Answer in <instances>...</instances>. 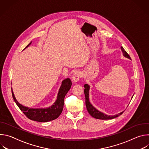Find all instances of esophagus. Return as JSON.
Segmentation results:
<instances>
[{
  "label": "esophagus",
  "instance_id": "obj_1",
  "mask_svg": "<svg viewBox=\"0 0 149 149\" xmlns=\"http://www.w3.org/2000/svg\"><path fill=\"white\" fill-rule=\"evenodd\" d=\"M81 77V74L79 71H76L72 75V81L73 82L75 83L77 81H78L79 80V79Z\"/></svg>",
  "mask_w": 149,
  "mask_h": 149
}]
</instances>
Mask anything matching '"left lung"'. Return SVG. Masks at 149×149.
<instances>
[{"instance_id":"obj_1","label":"left lung","mask_w":149,"mask_h":149,"mask_svg":"<svg viewBox=\"0 0 149 149\" xmlns=\"http://www.w3.org/2000/svg\"><path fill=\"white\" fill-rule=\"evenodd\" d=\"M121 51L123 52V55L127 58L131 59L129 55L127 54V52L124 50V49L122 47H121ZM84 87V94H85V97H86V107H87L88 112L92 117H93L95 118L100 119V120H110V119H113L116 117H117L123 113V112H121V113H120L117 115H115V116H108V115H106V114L99 111L98 110H97L91 105V104L90 103V102L89 101L90 86L88 84H85Z\"/></svg>"}]
</instances>
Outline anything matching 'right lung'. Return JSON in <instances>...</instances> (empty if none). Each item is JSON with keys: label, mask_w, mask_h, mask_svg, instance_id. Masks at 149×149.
Returning a JSON list of instances; mask_svg holds the SVG:
<instances>
[{"label": "right lung", "mask_w": 149, "mask_h": 149, "mask_svg": "<svg viewBox=\"0 0 149 149\" xmlns=\"http://www.w3.org/2000/svg\"><path fill=\"white\" fill-rule=\"evenodd\" d=\"M31 44V42L26 47V48H27ZM72 82L70 78H67L63 80L59 88L56 101L51 107L47 109H33L24 107L17 101L12 90V93L13 98L18 107L29 119L39 122H47L57 118L61 114L63 104H64L65 96L70 90Z\"/></svg>", "instance_id": "obj_1"}]
</instances>
